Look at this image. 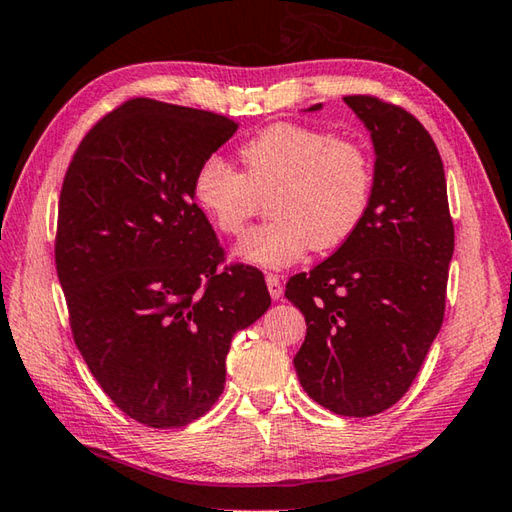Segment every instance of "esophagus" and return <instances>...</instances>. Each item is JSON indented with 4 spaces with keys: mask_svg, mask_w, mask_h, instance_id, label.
<instances>
[{
    "mask_svg": "<svg viewBox=\"0 0 512 512\" xmlns=\"http://www.w3.org/2000/svg\"><path fill=\"white\" fill-rule=\"evenodd\" d=\"M265 281H267L269 296H272L274 301H278V298L283 296V283H281V278H278L276 274H267V276H265Z\"/></svg>",
    "mask_w": 512,
    "mask_h": 512,
    "instance_id": "34e87169",
    "label": "esophagus"
}]
</instances>
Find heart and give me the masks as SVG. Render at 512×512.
Returning a JSON list of instances; mask_svg holds the SVG:
<instances>
[{"instance_id": "heart-1", "label": "heart", "mask_w": 512, "mask_h": 512, "mask_svg": "<svg viewBox=\"0 0 512 512\" xmlns=\"http://www.w3.org/2000/svg\"><path fill=\"white\" fill-rule=\"evenodd\" d=\"M238 171L218 156L198 165L194 200L220 234L240 236L263 200L274 218L240 240L236 256L287 267L307 249L330 252L361 227L374 167L359 142L305 124L278 122L240 144Z\"/></svg>"}]
</instances>
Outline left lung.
Here are the masks:
<instances>
[{
  "mask_svg": "<svg viewBox=\"0 0 512 512\" xmlns=\"http://www.w3.org/2000/svg\"><path fill=\"white\" fill-rule=\"evenodd\" d=\"M343 100L374 144L370 209L330 258L289 278L285 296L307 323L294 356L303 390L343 417H372L408 392L441 330L455 227L423 124L376 95Z\"/></svg>",
  "mask_w": 512,
  "mask_h": 512,
  "instance_id": "left-lung-1",
  "label": "left lung"
}]
</instances>
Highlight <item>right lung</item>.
I'll list each match as a JSON object with an SVG mask.
<instances>
[{
  "instance_id": "1",
  "label": "right lung",
  "mask_w": 512,
  "mask_h": 512,
  "mask_svg": "<svg viewBox=\"0 0 512 512\" xmlns=\"http://www.w3.org/2000/svg\"><path fill=\"white\" fill-rule=\"evenodd\" d=\"M227 115L131 98L86 133L57 207L55 265L77 350L127 417L182 428L225 388L231 336L267 312L265 276L220 265L196 200Z\"/></svg>"
}]
</instances>
